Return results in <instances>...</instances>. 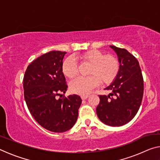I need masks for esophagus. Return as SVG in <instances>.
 <instances>
[{"mask_svg":"<svg viewBox=\"0 0 160 160\" xmlns=\"http://www.w3.org/2000/svg\"><path fill=\"white\" fill-rule=\"evenodd\" d=\"M88 95H82V96H81V99H82V100H85V99H87L88 98Z\"/></svg>","mask_w":160,"mask_h":160,"instance_id":"esophagus-1","label":"esophagus"}]
</instances>
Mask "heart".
I'll list each match as a JSON object with an SVG mask.
<instances>
[{
    "label": "heart",
    "instance_id": "heart-1",
    "mask_svg": "<svg viewBox=\"0 0 160 160\" xmlns=\"http://www.w3.org/2000/svg\"><path fill=\"white\" fill-rule=\"evenodd\" d=\"M80 58L83 62L89 63L91 66L88 70V76L78 77L70 83L72 92L86 95L99 85V82L109 85L116 79L120 69L118 59L115 56L104 55L99 50H90L80 55ZM62 71L68 78H73L78 72V66L73 57H68L63 61Z\"/></svg>",
    "mask_w": 160,
    "mask_h": 160
}]
</instances>
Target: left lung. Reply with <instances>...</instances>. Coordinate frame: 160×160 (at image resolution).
Returning a JSON list of instances; mask_svg holds the SVG:
<instances>
[{"instance_id":"left-lung-1","label":"left lung","mask_w":160,"mask_h":160,"mask_svg":"<svg viewBox=\"0 0 160 160\" xmlns=\"http://www.w3.org/2000/svg\"><path fill=\"white\" fill-rule=\"evenodd\" d=\"M117 54L120 63L118 74L105 88L109 95H99L97 107L99 120L110 126H121L131 121L141 104L144 84L138 61L125 48L110 46Z\"/></svg>"}]
</instances>
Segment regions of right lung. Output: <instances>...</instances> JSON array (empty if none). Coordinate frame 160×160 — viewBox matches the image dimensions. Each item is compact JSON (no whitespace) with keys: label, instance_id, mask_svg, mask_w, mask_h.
I'll return each instance as SVG.
<instances>
[{"label":"right lung","instance_id":"obj_1","mask_svg":"<svg viewBox=\"0 0 160 160\" xmlns=\"http://www.w3.org/2000/svg\"><path fill=\"white\" fill-rule=\"evenodd\" d=\"M66 53L52 51L43 54L29 65L23 79L24 97L31 114L43 128L55 132L75 125L82 103L77 94L57 98L68 88L62 71Z\"/></svg>","mask_w":160,"mask_h":160}]
</instances>
